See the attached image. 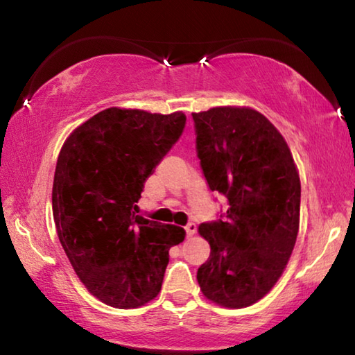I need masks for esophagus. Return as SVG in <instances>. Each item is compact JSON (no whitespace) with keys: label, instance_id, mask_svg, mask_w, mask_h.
Here are the masks:
<instances>
[{"label":"esophagus","instance_id":"obj_1","mask_svg":"<svg viewBox=\"0 0 355 355\" xmlns=\"http://www.w3.org/2000/svg\"><path fill=\"white\" fill-rule=\"evenodd\" d=\"M184 232H186V236L191 238L197 232V225L194 224V222H189V224L184 227Z\"/></svg>","mask_w":355,"mask_h":355}]
</instances>
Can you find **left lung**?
Returning <instances> with one entry per match:
<instances>
[{"mask_svg": "<svg viewBox=\"0 0 355 355\" xmlns=\"http://www.w3.org/2000/svg\"><path fill=\"white\" fill-rule=\"evenodd\" d=\"M192 119L203 175L228 200L224 219L199 227L211 254L197 282L222 307H249L277 284L296 244L299 173L284 136L252 107H211Z\"/></svg>", "mask_w": 355, "mask_h": 355, "instance_id": "1", "label": "left lung"}]
</instances>
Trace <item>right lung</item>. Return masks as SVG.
<instances>
[{"instance_id":"add662e5","label":"right lung","mask_w":355,"mask_h":355,"mask_svg":"<svg viewBox=\"0 0 355 355\" xmlns=\"http://www.w3.org/2000/svg\"><path fill=\"white\" fill-rule=\"evenodd\" d=\"M182 112L107 110L71 131L59 152L53 218L87 291L116 309L158 296L182 227L136 214L146 180L183 133Z\"/></svg>"}]
</instances>
